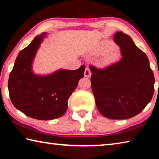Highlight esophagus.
<instances>
[{
    "label": "esophagus",
    "mask_w": 159,
    "mask_h": 159,
    "mask_svg": "<svg viewBox=\"0 0 159 159\" xmlns=\"http://www.w3.org/2000/svg\"><path fill=\"white\" fill-rule=\"evenodd\" d=\"M91 74H91V71H90V69L88 68V67H86L85 69V71H84V76L85 77H87V78H89V77L91 76Z\"/></svg>",
    "instance_id": "obj_1"
}]
</instances>
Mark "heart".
Wrapping results in <instances>:
<instances>
[{"label":"heart","instance_id":"b5f03b06","mask_svg":"<svg viewBox=\"0 0 159 159\" xmlns=\"http://www.w3.org/2000/svg\"><path fill=\"white\" fill-rule=\"evenodd\" d=\"M116 47L114 43L110 41H104L102 42L98 45L95 50L96 55H107L102 60V62L104 64H109L114 61L117 57V54L114 50Z\"/></svg>","mask_w":159,"mask_h":159}]
</instances>
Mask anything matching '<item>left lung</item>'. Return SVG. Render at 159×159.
Instances as JSON below:
<instances>
[{
	"label": "left lung",
	"mask_w": 159,
	"mask_h": 159,
	"mask_svg": "<svg viewBox=\"0 0 159 159\" xmlns=\"http://www.w3.org/2000/svg\"><path fill=\"white\" fill-rule=\"evenodd\" d=\"M122 58L104 69L90 66L91 86L100 114L111 119H126L139 114L154 93V76L147 56L121 31L114 36Z\"/></svg>",
	"instance_id": "1"
}]
</instances>
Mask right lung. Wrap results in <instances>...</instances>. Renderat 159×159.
I'll use <instances>...</instances> for the list:
<instances>
[{
    "label": "right lung",
    "instance_id": "obj_1",
    "mask_svg": "<svg viewBox=\"0 0 159 159\" xmlns=\"http://www.w3.org/2000/svg\"><path fill=\"white\" fill-rule=\"evenodd\" d=\"M47 33L39 35L16 58L8 80L10 99L16 109L38 120L61 117L67 110L68 99L84 76L85 65L76 70L60 69L48 76L36 75L31 66Z\"/></svg>",
    "mask_w": 159,
    "mask_h": 159
}]
</instances>
